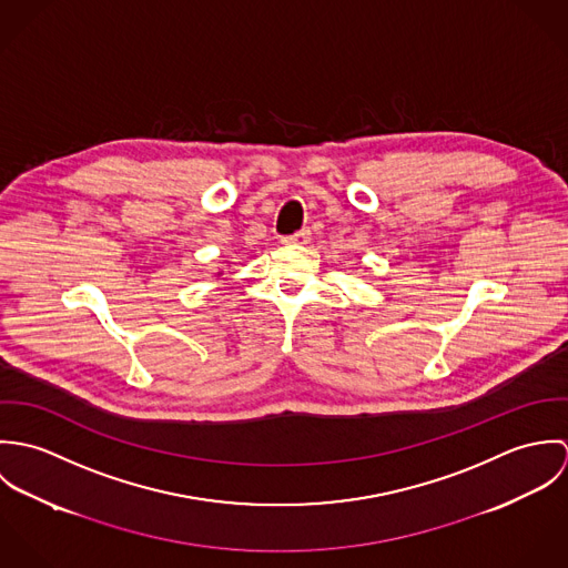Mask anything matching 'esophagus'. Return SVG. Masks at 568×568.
<instances>
[{
  "label": "esophagus",
  "mask_w": 568,
  "mask_h": 568,
  "mask_svg": "<svg viewBox=\"0 0 568 568\" xmlns=\"http://www.w3.org/2000/svg\"><path fill=\"white\" fill-rule=\"evenodd\" d=\"M284 244H308L311 243V230H302V232H297V234H293V236H286Z\"/></svg>",
  "instance_id": "esophagus-1"
}]
</instances>
